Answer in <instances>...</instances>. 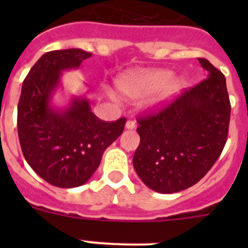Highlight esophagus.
<instances>
[{
    "instance_id": "34e87169",
    "label": "esophagus",
    "mask_w": 248,
    "mask_h": 248,
    "mask_svg": "<svg viewBox=\"0 0 248 248\" xmlns=\"http://www.w3.org/2000/svg\"><path fill=\"white\" fill-rule=\"evenodd\" d=\"M135 128V122L134 120H126L125 123V129H128V130H131V129H134Z\"/></svg>"
}]
</instances>
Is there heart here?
Wrapping results in <instances>:
<instances>
[{"label":"heart","instance_id":"b5f03b06","mask_svg":"<svg viewBox=\"0 0 248 248\" xmlns=\"http://www.w3.org/2000/svg\"><path fill=\"white\" fill-rule=\"evenodd\" d=\"M185 84L183 77L172 76V72L165 68L131 71L118 79V88L126 97L139 99L151 95L149 105L153 108H160L174 100Z\"/></svg>","mask_w":248,"mask_h":248}]
</instances>
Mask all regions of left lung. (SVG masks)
Returning <instances> with one entry per match:
<instances>
[{"mask_svg": "<svg viewBox=\"0 0 248 248\" xmlns=\"http://www.w3.org/2000/svg\"><path fill=\"white\" fill-rule=\"evenodd\" d=\"M207 78L154 115L138 120L140 144L133 165L140 180L160 194L183 191L200 181L218 159L229 133L226 78L199 58Z\"/></svg>", "mask_w": 248, "mask_h": 248, "instance_id": "left-lung-1", "label": "left lung"}]
</instances>
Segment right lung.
Listing matches in <instances>:
<instances>
[{
	"label": "right lung",
	"instance_id": "1",
	"mask_svg": "<svg viewBox=\"0 0 248 248\" xmlns=\"http://www.w3.org/2000/svg\"><path fill=\"white\" fill-rule=\"evenodd\" d=\"M89 57L80 48L50 50L31 68L22 84L17 129L23 156L38 176L63 189L91 179L126 122L98 119L87 95H73L64 107L53 103L62 88L63 72L78 69Z\"/></svg>",
	"mask_w": 248,
	"mask_h": 248
}]
</instances>
